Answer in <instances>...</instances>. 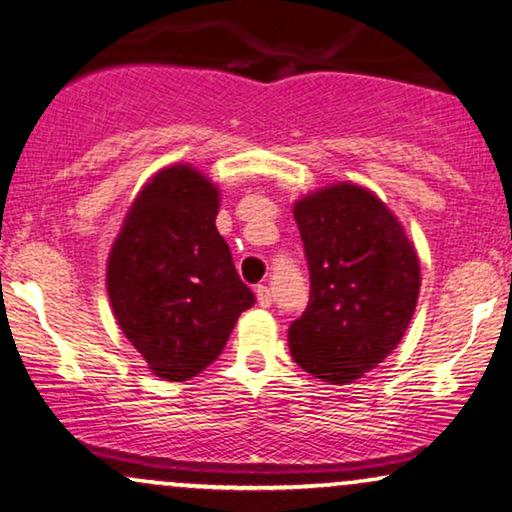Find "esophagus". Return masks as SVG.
<instances>
[{
  "mask_svg": "<svg viewBox=\"0 0 512 512\" xmlns=\"http://www.w3.org/2000/svg\"><path fill=\"white\" fill-rule=\"evenodd\" d=\"M255 294H257V304L262 308H269L271 301H273V294L266 285H257L255 287Z\"/></svg>",
  "mask_w": 512,
  "mask_h": 512,
  "instance_id": "esophagus-1",
  "label": "esophagus"
}]
</instances>
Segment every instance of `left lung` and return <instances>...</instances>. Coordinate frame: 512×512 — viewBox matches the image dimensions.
<instances>
[{"label": "left lung", "mask_w": 512, "mask_h": 512, "mask_svg": "<svg viewBox=\"0 0 512 512\" xmlns=\"http://www.w3.org/2000/svg\"><path fill=\"white\" fill-rule=\"evenodd\" d=\"M311 297L287 331L292 359L329 385L376 369L406 334L420 294V259L401 222L355 183L294 204Z\"/></svg>", "instance_id": "left-lung-1"}]
</instances>
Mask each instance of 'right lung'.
I'll use <instances>...</instances> for the list:
<instances>
[{
    "label": "right lung",
    "mask_w": 512,
    "mask_h": 512,
    "mask_svg": "<svg viewBox=\"0 0 512 512\" xmlns=\"http://www.w3.org/2000/svg\"><path fill=\"white\" fill-rule=\"evenodd\" d=\"M220 194L174 164L150 178L115 239L106 290L122 334L155 376L181 383L213 364L255 294L215 227Z\"/></svg>",
    "instance_id": "obj_1"
}]
</instances>
